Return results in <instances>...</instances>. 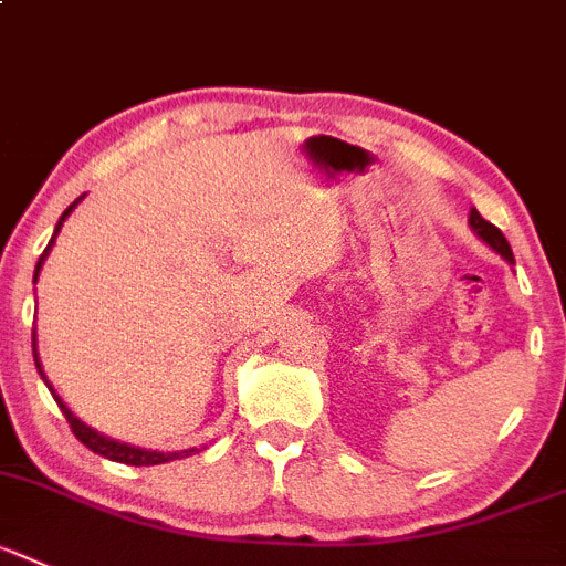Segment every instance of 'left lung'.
<instances>
[{
	"label": "left lung",
	"instance_id": "1",
	"mask_svg": "<svg viewBox=\"0 0 566 566\" xmlns=\"http://www.w3.org/2000/svg\"><path fill=\"white\" fill-rule=\"evenodd\" d=\"M470 228L475 230V233L481 235V239L486 241V244L492 247L500 258H505V261L514 263V255H511V247H509V241H505V235L500 233L492 222H486V219H483L475 208H472V213H470Z\"/></svg>",
	"mask_w": 566,
	"mask_h": 566
}]
</instances>
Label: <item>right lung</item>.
<instances>
[{
	"label": "right lung",
	"mask_w": 566,
	"mask_h": 566,
	"mask_svg": "<svg viewBox=\"0 0 566 566\" xmlns=\"http://www.w3.org/2000/svg\"><path fill=\"white\" fill-rule=\"evenodd\" d=\"M77 202H80V199H77ZM77 202H72V206H69L66 211H63L61 222H57V228H55V235L61 233V224L66 222V217H69V213H72V208L77 206ZM55 235H52L50 247L55 244ZM50 247H46V250H44V255L38 258V263H35V280H38V272H41V263H44V258L50 255ZM32 355H35L38 373H41V378H44V369H41V360H38V353H35V333H32ZM44 384H46V378H44ZM46 386H50V384H46ZM50 391H52V386H50ZM52 397H55V400H57V408H61L63 417H66V422H69V428H72V433L77 436L80 441H83L85 448L94 450L96 455H102V459H111V461H118V464H130V467H153V464H166V461L182 459V455L191 453V450H186V453H155V450L130 448V444H122V441L105 439V436H99V433H96V430H91L88 424L80 422V419L74 417V413L69 411L66 406H63L61 397H57V395H52Z\"/></svg>",
	"instance_id": "obj_1"
}]
</instances>
